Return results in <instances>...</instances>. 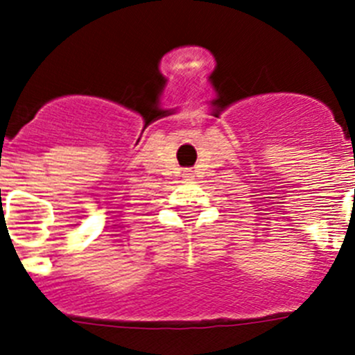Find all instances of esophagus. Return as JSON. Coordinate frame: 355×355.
<instances>
[{
  "mask_svg": "<svg viewBox=\"0 0 355 355\" xmlns=\"http://www.w3.org/2000/svg\"><path fill=\"white\" fill-rule=\"evenodd\" d=\"M184 178H193V174H192V171H187V172H184Z\"/></svg>",
  "mask_w": 355,
  "mask_h": 355,
  "instance_id": "obj_1",
  "label": "esophagus"
}]
</instances>
